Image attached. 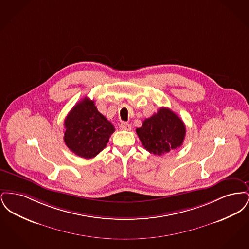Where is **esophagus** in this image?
Instances as JSON below:
<instances>
[{
    "instance_id": "obj_1",
    "label": "esophagus",
    "mask_w": 249,
    "mask_h": 249,
    "mask_svg": "<svg viewBox=\"0 0 249 249\" xmlns=\"http://www.w3.org/2000/svg\"><path fill=\"white\" fill-rule=\"evenodd\" d=\"M119 129L122 130H131V126H130L129 123L122 122V123L119 125Z\"/></svg>"
}]
</instances>
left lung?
Here are the masks:
<instances>
[{"mask_svg": "<svg viewBox=\"0 0 249 249\" xmlns=\"http://www.w3.org/2000/svg\"><path fill=\"white\" fill-rule=\"evenodd\" d=\"M142 146L152 154L161 156L182 145L186 126L171 109L161 107L152 117L144 119L136 129Z\"/></svg>", "mask_w": 249, "mask_h": 249, "instance_id": "8db88e82", "label": "left lung"}]
</instances>
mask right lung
<instances>
[{"label":"right lung","instance_id":"1","mask_svg":"<svg viewBox=\"0 0 249 249\" xmlns=\"http://www.w3.org/2000/svg\"><path fill=\"white\" fill-rule=\"evenodd\" d=\"M64 142L72 153L84 159L99 154L115 131L95 107L94 102L85 98L72 107L64 120Z\"/></svg>","mask_w":249,"mask_h":249}]
</instances>
